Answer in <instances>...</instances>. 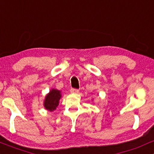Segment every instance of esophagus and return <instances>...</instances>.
Masks as SVG:
<instances>
[{
  "mask_svg": "<svg viewBox=\"0 0 154 154\" xmlns=\"http://www.w3.org/2000/svg\"><path fill=\"white\" fill-rule=\"evenodd\" d=\"M79 92V89H70V93H71V94H78Z\"/></svg>",
  "mask_w": 154,
  "mask_h": 154,
  "instance_id": "1",
  "label": "esophagus"
}]
</instances>
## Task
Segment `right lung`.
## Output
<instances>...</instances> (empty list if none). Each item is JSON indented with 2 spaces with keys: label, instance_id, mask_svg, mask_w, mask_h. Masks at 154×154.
<instances>
[{
  "label": "right lung",
  "instance_id": "right-lung-1",
  "mask_svg": "<svg viewBox=\"0 0 154 154\" xmlns=\"http://www.w3.org/2000/svg\"><path fill=\"white\" fill-rule=\"evenodd\" d=\"M61 97V91L57 89H51L45 97L44 100V106L45 109L50 112H53L56 110Z\"/></svg>",
  "mask_w": 154,
  "mask_h": 154
}]
</instances>
